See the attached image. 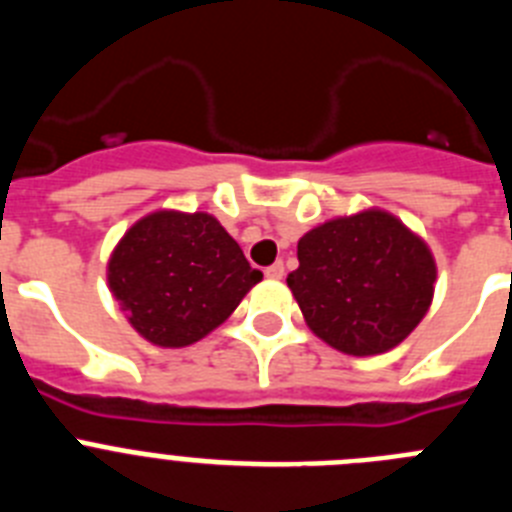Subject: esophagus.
<instances>
[{
  "label": "esophagus",
  "mask_w": 512,
  "mask_h": 512,
  "mask_svg": "<svg viewBox=\"0 0 512 512\" xmlns=\"http://www.w3.org/2000/svg\"><path fill=\"white\" fill-rule=\"evenodd\" d=\"M266 277H269V279H282L284 277V264H282V261L266 266Z\"/></svg>",
  "instance_id": "1"
}]
</instances>
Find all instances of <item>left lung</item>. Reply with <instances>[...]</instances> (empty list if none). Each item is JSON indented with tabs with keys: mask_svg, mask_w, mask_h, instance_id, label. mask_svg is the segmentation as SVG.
I'll list each match as a JSON object with an SVG mask.
<instances>
[{
	"mask_svg": "<svg viewBox=\"0 0 512 512\" xmlns=\"http://www.w3.org/2000/svg\"><path fill=\"white\" fill-rule=\"evenodd\" d=\"M287 277L302 315L351 356L384 354L410 336L433 297L436 264L397 217L369 210L312 228Z\"/></svg>",
	"mask_w": 512,
	"mask_h": 512,
	"instance_id": "1",
	"label": "left lung"
}]
</instances>
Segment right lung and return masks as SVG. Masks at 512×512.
<instances>
[{
    "mask_svg": "<svg viewBox=\"0 0 512 512\" xmlns=\"http://www.w3.org/2000/svg\"><path fill=\"white\" fill-rule=\"evenodd\" d=\"M261 277L223 225L205 212L143 217L115 248L107 271L130 325L166 348L207 336Z\"/></svg>",
    "mask_w": 512,
    "mask_h": 512,
    "instance_id": "1",
    "label": "right lung"
}]
</instances>
